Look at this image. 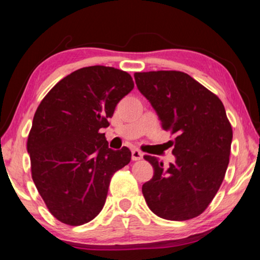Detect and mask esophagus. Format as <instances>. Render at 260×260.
<instances>
[{
  "label": "esophagus",
  "instance_id": "34e87169",
  "mask_svg": "<svg viewBox=\"0 0 260 260\" xmlns=\"http://www.w3.org/2000/svg\"><path fill=\"white\" fill-rule=\"evenodd\" d=\"M143 158V153L141 152L138 149H134V150H132V159L133 160H140Z\"/></svg>",
  "mask_w": 260,
  "mask_h": 260
}]
</instances>
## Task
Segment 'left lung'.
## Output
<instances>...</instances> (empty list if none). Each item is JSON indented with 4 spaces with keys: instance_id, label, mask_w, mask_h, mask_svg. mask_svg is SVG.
I'll return each instance as SVG.
<instances>
[{
    "instance_id": "1",
    "label": "left lung",
    "mask_w": 260,
    "mask_h": 260,
    "mask_svg": "<svg viewBox=\"0 0 260 260\" xmlns=\"http://www.w3.org/2000/svg\"><path fill=\"white\" fill-rule=\"evenodd\" d=\"M164 131L175 134V161L167 170L146 155L153 177L142 186L147 204L158 217L183 221L199 217L218 192L230 162L233 129L217 95L180 71L134 73Z\"/></svg>"
}]
</instances>
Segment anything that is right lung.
<instances>
[{
    "label": "right lung",
    "mask_w": 260,
    "mask_h": 260,
    "mask_svg": "<svg viewBox=\"0 0 260 260\" xmlns=\"http://www.w3.org/2000/svg\"><path fill=\"white\" fill-rule=\"evenodd\" d=\"M134 88L131 74L95 65L51 88L35 111L27 138L30 172L49 212L80 226L103 209L112 175L131 161L127 147L112 150L101 128Z\"/></svg>",
    "instance_id": "add662e5"
}]
</instances>
